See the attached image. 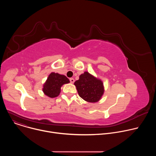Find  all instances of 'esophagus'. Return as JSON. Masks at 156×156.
Wrapping results in <instances>:
<instances>
[{
	"mask_svg": "<svg viewBox=\"0 0 156 156\" xmlns=\"http://www.w3.org/2000/svg\"><path fill=\"white\" fill-rule=\"evenodd\" d=\"M70 81L71 83H73L75 82V80L73 78H70Z\"/></svg>",
	"mask_w": 156,
	"mask_h": 156,
	"instance_id": "34e87169",
	"label": "esophagus"
}]
</instances>
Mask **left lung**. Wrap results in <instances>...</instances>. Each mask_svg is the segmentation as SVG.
Segmentation results:
<instances>
[{
  "mask_svg": "<svg viewBox=\"0 0 156 156\" xmlns=\"http://www.w3.org/2000/svg\"><path fill=\"white\" fill-rule=\"evenodd\" d=\"M74 84L76 87L79 96L89 102L99 101L104 91L102 81L87 72L81 74Z\"/></svg>",
  "mask_w": 156,
  "mask_h": 156,
  "instance_id": "left-lung-1",
  "label": "left lung"
}]
</instances>
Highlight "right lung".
<instances>
[{
    "mask_svg": "<svg viewBox=\"0 0 156 156\" xmlns=\"http://www.w3.org/2000/svg\"><path fill=\"white\" fill-rule=\"evenodd\" d=\"M69 83H70L69 80L65 75L53 72L49 75L47 81L44 83L42 91L48 96L52 98H55L60 93L61 86Z\"/></svg>",
    "mask_w": 156,
    "mask_h": 156,
    "instance_id": "right-lung-1",
    "label": "right lung"
}]
</instances>
